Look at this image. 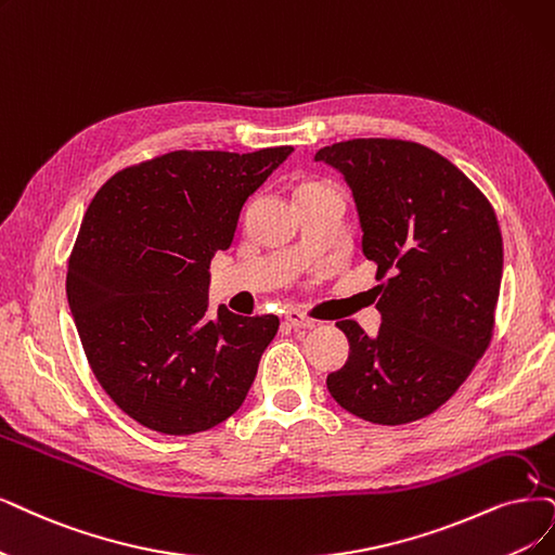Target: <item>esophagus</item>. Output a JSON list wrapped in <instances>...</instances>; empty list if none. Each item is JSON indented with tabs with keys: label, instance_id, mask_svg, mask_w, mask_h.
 <instances>
[{
	"label": "esophagus",
	"instance_id": "esophagus-1",
	"mask_svg": "<svg viewBox=\"0 0 555 555\" xmlns=\"http://www.w3.org/2000/svg\"><path fill=\"white\" fill-rule=\"evenodd\" d=\"M285 320H288L291 326H295V330H315V320L306 318L299 311H288V313H285Z\"/></svg>",
	"mask_w": 555,
	"mask_h": 555
}]
</instances>
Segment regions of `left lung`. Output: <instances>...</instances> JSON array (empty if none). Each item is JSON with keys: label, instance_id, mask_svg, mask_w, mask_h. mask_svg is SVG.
<instances>
[{"label": "left lung", "instance_id": "left-lung-1", "mask_svg": "<svg viewBox=\"0 0 555 555\" xmlns=\"http://www.w3.org/2000/svg\"><path fill=\"white\" fill-rule=\"evenodd\" d=\"M315 162L352 190L361 249L382 279L377 336L336 322L350 357L326 388L363 421H418L457 391L491 340L503 276L496 215L453 162L414 141H340Z\"/></svg>", "mask_w": 555, "mask_h": 555}]
</instances>
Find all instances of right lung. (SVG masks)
Wrapping results in <instances>:
<instances>
[{
    "label": "right lung",
    "mask_w": 555,
    "mask_h": 555,
    "mask_svg": "<svg viewBox=\"0 0 555 555\" xmlns=\"http://www.w3.org/2000/svg\"><path fill=\"white\" fill-rule=\"evenodd\" d=\"M293 151H173L118 171L93 196L68 260V306L95 379L143 427L205 433L249 393L279 318L225 306L212 318L210 260Z\"/></svg>",
    "instance_id": "obj_1"
}]
</instances>
